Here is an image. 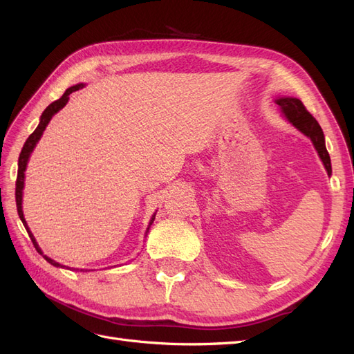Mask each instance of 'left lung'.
<instances>
[{
    "instance_id": "left-lung-1",
    "label": "left lung",
    "mask_w": 354,
    "mask_h": 354,
    "mask_svg": "<svg viewBox=\"0 0 354 354\" xmlns=\"http://www.w3.org/2000/svg\"><path fill=\"white\" fill-rule=\"evenodd\" d=\"M276 103L282 108V112L288 118V121L292 122V125H295L299 131L304 133L307 137H310V140L313 142L320 159H322L328 174H330L332 173L330 158L325 147V136L319 122L313 118V115L306 109V106L303 104L301 100L294 99V97L277 99Z\"/></svg>"
}]
</instances>
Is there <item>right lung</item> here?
Wrapping results in <instances>:
<instances>
[{
  "instance_id": "obj_1",
  "label": "right lung",
  "mask_w": 354,
  "mask_h": 354,
  "mask_svg": "<svg viewBox=\"0 0 354 354\" xmlns=\"http://www.w3.org/2000/svg\"><path fill=\"white\" fill-rule=\"evenodd\" d=\"M82 87H84L82 84L73 85V87H71V88H68V90L65 91V94H63L60 99H57L56 102H53L51 104H48V106H47V109H46L44 112H42V115H41V121H39L38 127L35 128V131L32 133V134L28 137V140L25 142L24 149H22V152H20V156H19V169H17V180H16V205H17V212H19V217H20V220H22V223H24L25 229L28 230V234H29V238H30L32 243H34L35 250H37L39 254H42V252H41V250L38 248V245H37V242H35V238L32 236L30 230H29V229H28V226H26V221H25V218H24V211H22V190H24V181H25V169H26V164H28V159H29L30 152L34 151L35 145L38 143L39 137L42 136V131L46 130V127L48 125V122H50V120L53 118V115H55L56 112H59V111L63 108V106H65V104L68 103V100H69V94H72L73 91H78V90H81ZM153 220H155V217L151 220V224L153 223ZM44 259H46L50 264H53V266H56V267H59V266H60L59 263H56L55 260L48 259V257H46V255H44Z\"/></svg>"
}]
</instances>
